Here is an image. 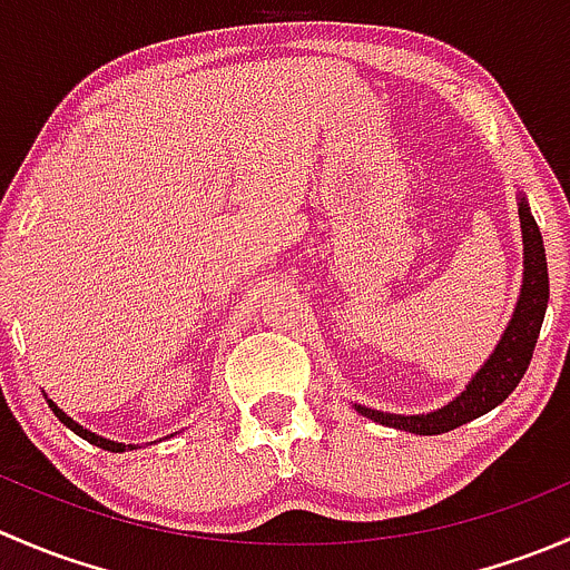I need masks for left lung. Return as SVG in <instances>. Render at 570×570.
Wrapping results in <instances>:
<instances>
[{
  "label": "left lung",
  "mask_w": 570,
  "mask_h": 570,
  "mask_svg": "<svg viewBox=\"0 0 570 570\" xmlns=\"http://www.w3.org/2000/svg\"><path fill=\"white\" fill-rule=\"evenodd\" d=\"M519 217L521 232H524V286H521L519 306H515L513 320H510L502 342L497 344L485 366L471 377L465 392L458 400H452L450 405L439 407L433 413L396 416V413L355 405L361 416L375 419V422L386 424V428L407 430V433L416 435H439L482 416L491 407H497L499 402L508 400V394H513V389L519 386L532 361L534 342H538L540 325H543L546 303H549V269H546L543 237H540V228L524 198L519 204Z\"/></svg>",
  "instance_id": "8db88e82"
}]
</instances>
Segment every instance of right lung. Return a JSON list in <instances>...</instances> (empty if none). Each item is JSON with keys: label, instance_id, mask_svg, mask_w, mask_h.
I'll use <instances>...</instances> for the list:
<instances>
[{"label": "right lung", "instance_id": "obj_1", "mask_svg": "<svg viewBox=\"0 0 570 570\" xmlns=\"http://www.w3.org/2000/svg\"><path fill=\"white\" fill-rule=\"evenodd\" d=\"M46 402H49V407H51V411H55V416H57V419H60V422H62V424H66V428H68V430H73V433H77V435H79V439L90 441V444H94V446H101V450H107V452H124V450H135V446H126V444H115V441H107V439H101V435L90 433V430H85V428H82V424H77V422H73V419H71V416H66V413H62V411H60V407H57V405H55V402H51V400H46Z\"/></svg>", "mask_w": 570, "mask_h": 570}]
</instances>
